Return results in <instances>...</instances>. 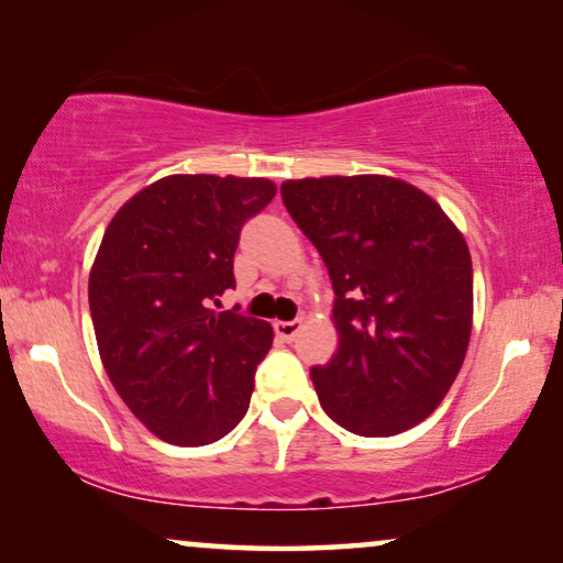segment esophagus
<instances>
[{
	"mask_svg": "<svg viewBox=\"0 0 563 563\" xmlns=\"http://www.w3.org/2000/svg\"><path fill=\"white\" fill-rule=\"evenodd\" d=\"M303 321L301 319H294V321H275V332L277 336H283L286 342H294L298 332H301Z\"/></svg>",
	"mask_w": 563,
	"mask_h": 563,
	"instance_id": "1",
	"label": "esophagus"
}]
</instances>
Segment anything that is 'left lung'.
<instances>
[{
	"label": "left lung",
	"instance_id": "1",
	"mask_svg": "<svg viewBox=\"0 0 563 563\" xmlns=\"http://www.w3.org/2000/svg\"><path fill=\"white\" fill-rule=\"evenodd\" d=\"M290 219L334 286L340 336L311 368L319 401L344 430L388 438L451 391L474 324V269L459 227L419 187L388 175L280 185Z\"/></svg>",
	"mask_w": 563,
	"mask_h": 563
}]
</instances>
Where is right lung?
Masks as SVG:
<instances>
[{
	"label": "right lung",
	"instance_id": "obj_1",
	"mask_svg": "<svg viewBox=\"0 0 563 563\" xmlns=\"http://www.w3.org/2000/svg\"><path fill=\"white\" fill-rule=\"evenodd\" d=\"M275 192L265 177L169 175L104 229L89 269L97 350L125 407L164 443H216L250 409L273 327L213 303L234 288L239 231Z\"/></svg>",
	"mask_w": 563,
	"mask_h": 563
}]
</instances>
